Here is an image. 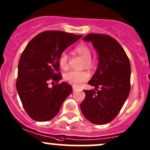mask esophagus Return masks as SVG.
<instances>
[{"label":"esophagus","instance_id":"34e87169","mask_svg":"<svg viewBox=\"0 0 150 150\" xmlns=\"http://www.w3.org/2000/svg\"><path fill=\"white\" fill-rule=\"evenodd\" d=\"M72 90H73V91H76L78 90V88L75 87V86H72Z\"/></svg>","mask_w":150,"mask_h":150}]
</instances>
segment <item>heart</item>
Instances as JSON below:
<instances>
[{
    "label": "heart",
    "mask_w": 150,
    "mask_h": 150,
    "mask_svg": "<svg viewBox=\"0 0 150 150\" xmlns=\"http://www.w3.org/2000/svg\"><path fill=\"white\" fill-rule=\"evenodd\" d=\"M75 52L84 59V67L92 70L96 66V61L91 57V49L86 44L78 45L75 47ZM59 65L64 70L69 68V57L66 52H62L59 57ZM90 78V75L86 71L71 70L64 75V80L75 86H79L86 82Z\"/></svg>",
    "instance_id": "b5f03b06"
}]
</instances>
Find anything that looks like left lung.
Wrapping results in <instances>:
<instances>
[{
  "label": "left lung",
  "instance_id": "1",
  "mask_svg": "<svg viewBox=\"0 0 150 150\" xmlns=\"http://www.w3.org/2000/svg\"><path fill=\"white\" fill-rule=\"evenodd\" d=\"M91 41L99 56L97 69L88 82L95 90H86L81 104L83 114L92 123L111 122L120 112L131 90V64L120 43L108 35L91 33ZM100 87L101 89L98 90Z\"/></svg>",
  "mask_w": 150,
  "mask_h": 150
}]
</instances>
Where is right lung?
<instances>
[{"label":"right lung","mask_w":150,"mask_h":150,"mask_svg":"<svg viewBox=\"0 0 150 150\" xmlns=\"http://www.w3.org/2000/svg\"><path fill=\"white\" fill-rule=\"evenodd\" d=\"M83 35L58 30L45 31L28 43L18 64L16 90L24 109L33 120L48 121L59 112L72 88L62 79L60 54ZM50 82L57 84L49 88Z\"/></svg>","instance_id":"right-lung-1"}]
</instances>
